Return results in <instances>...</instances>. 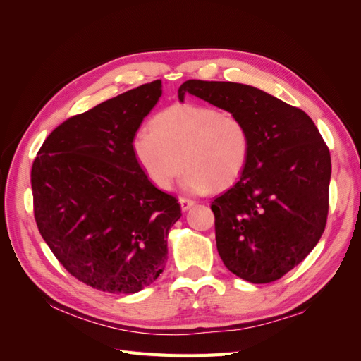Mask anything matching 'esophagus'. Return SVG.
<instances>
[{
	"mask_svg": "<svg viewBox=\"0 0 361 361\" xmlns=\"http://www.w3.org/2000/svg\"><path fill=\"white\" fill-rule=\"evenodd\" d=\"M179 203H180L182 211H188L190 207H192V206L195 204L192 200H190V199H183V197H180V199H179Z\"/></svg>",
	"mask_w": 361,
	"mask_h": 361,
	"instance_id": "34e87169",
	"label": "esophagus"
}]
</instances>
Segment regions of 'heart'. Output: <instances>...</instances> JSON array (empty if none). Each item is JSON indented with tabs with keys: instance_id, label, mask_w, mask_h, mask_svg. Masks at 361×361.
<instances>
[{
	"instance_id": "1",
	"label": "heart",
	"mask_w": 361,
	"mask_h": 361,
	"mask_svg": "<svg viewBox=\"0 0 361 361\" xmlns=\"http://www.w3.org/2000/svg\"><path fill=\"white\" fill-rule=\"evenodd\" d=\"M140 167L157 188L167 191L185 167L182 187L204 194L238 180L250 158V134L233 114L214 106L174 104L141 126L133 138Z\"/></svg>"
}]
</instances>
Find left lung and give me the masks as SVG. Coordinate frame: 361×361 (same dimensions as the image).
<instances>
[{
  "label": "left lung",
  "mask_w": 361,
  "mask_h": 361,
  "mask_svg": "<svg viewBox=\"0 0 361 361\" xmlns=\"http://www.w3.org/2000/svg\"><path fill=\"white\" fill-rule=\"evenodd\" d=\"M192 94L239 117L250 134L241 178L211 209L216 250L235 276L250 283L279 280L321 239L329 214L330 150L300 108L253 85L190 80Z\"/></svg>",
  "instance_id": "1"
}]
</instances>
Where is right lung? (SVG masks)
I'll use <instances>...</instances> for the list:
<instances>
[{
    "label": "right lung",
    "mask_w": 361,
    "mask_h": 361,
    "mask_svg": "<svg viewBox=\"0 0 361 361\" xmlns=\"http://www.w3.org/2000/svg\"><path fill=\"white\" fill-rule=\"evenodd\" d=\"M161 87L159 80L143 84L68 118L32 162L42 238L75 279L104 292L135 293L152 285L166 267L169 231L182 215L133 152Z\"/></svg>",
    "instance_id": "obj_1"
}]
</instances>
